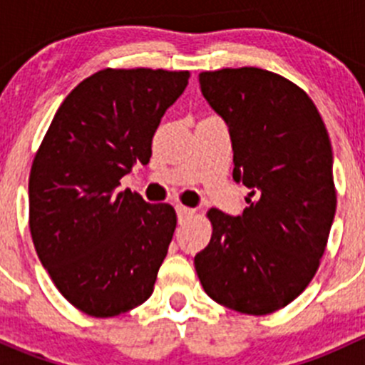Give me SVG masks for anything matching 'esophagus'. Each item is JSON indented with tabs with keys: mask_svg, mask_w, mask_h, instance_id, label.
<instances>
[{
	"mask_svg": "<svg viewBox=\"0 0 365 365\" xmlns=\"http://www.w3.org/2000/svg\"><path fill=\"white\" fill-rule=\"evenodd\" d=\"M176 215H178V220L182 222V220L189 219L190 215H194V210L189 208V206L178 205V206H176Z\"/></svg>",
	"mask_w": 365,
	"mask_h": 365,
	"instance_id": "obj_1",
	"label": "esophagus"
}]
</instances>
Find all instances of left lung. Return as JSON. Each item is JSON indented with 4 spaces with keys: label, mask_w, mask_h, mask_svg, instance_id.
<instances>
[{
    "label": "left lung",
    "mask_w": 365,
    "mask_h": 365,
    "mask_svg": "<svg viewBox=\"0 0 365 365\" xmlns=\"http://www.w3.org/2000/svg\"><path fill=\"white\" fill-rule=\"evenodd\" d=\"M200 86L230 130L233 180L251 192L242 215L208 212L197 277L220 305L268 314L304 292L325 252L337 203L329 132L307 93L268 70L201 72Z\"/></svg>",
    "instance_id": "1"
}]
</instances>
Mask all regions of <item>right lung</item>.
<instances>
[{"instance_id":"right-lung-1","label":"right lung","mask_w":365,"mask_h":365,"mask_svg":"<svg viewBox=\"0 0 365 365\" xmlns=\"http://www.w3.org/2000/svg\"><path fill=\"white\" fill-rule=\"evenodd\" d=\"M187 84L189 72L101 70L70 91L35 155L33 244L61 295L86 314H121L153 293L175 208L118 187L132 165L148 164L162 116Z\"/></svg>"}]
</instances>
